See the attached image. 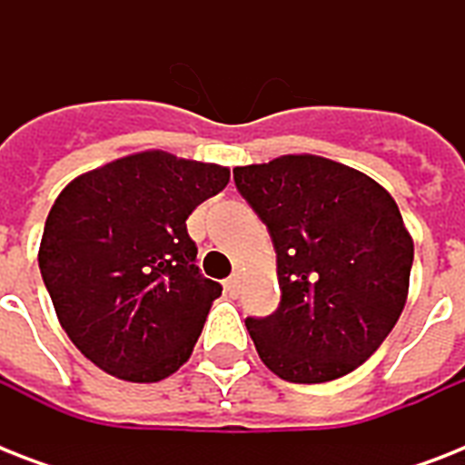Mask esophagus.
Segmentation results:
<instances>
[{
    "mask_svg": "<svg viewBox=\"0 0 465 465\" xmlns=\"http://www.w3.org/2000/svg\"><path fill=\"white\" fill-rule=\"evenodd\" d=\"M224 292L229 297H236V294H239V280H236V277H229L224 282Z\"/></svg>",
    "mask_w": 465,
    "mask_h": 465,
    "instance_id": "1",
    "label": "esophagus"
}]
</instances>
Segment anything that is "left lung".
Here are the masks:
<instances>
[{"label":"left lung","instance_id":"1","mask_svg":"<svg viewBox=\"0 0 465 465\" xmlns=\"http://www.w3.org/2000/svg\"><path fill=\"white\" fill-rule=\"evenodd\" d=\"M233 183L277 253L280 306L246 318L261 360L292 383L350 374L408 297L412 239L398 204L369 175L311 154L233 168Z\"/></svg>","mask_w":465,"mask_h":465}]
</instances>
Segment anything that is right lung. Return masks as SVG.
<instances>
[{"label": "right lung", "mask_w": 465, "mask_h": 465, "mask_svg": "<svg viewBox=\"0 0 465 465\" xmlns=\"http://www.w3.org/2000/svg\"><path fill=\"white\" fill-rule=\"evenodd\" d=\"M229 168L142 152L69 183L47 214L38 265L69 340L125 381L188 361L222 284L200 272L185 219Z\"/></svg>", "instance_id": "add662e5"}]
</instances>
